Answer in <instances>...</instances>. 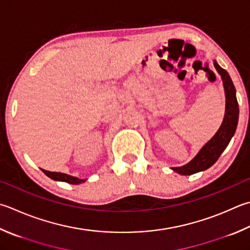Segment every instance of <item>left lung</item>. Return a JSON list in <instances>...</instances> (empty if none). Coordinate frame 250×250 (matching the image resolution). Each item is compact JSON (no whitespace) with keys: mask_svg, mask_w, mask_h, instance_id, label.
<instances>
[{"mask_svg":"<svg viewBox=\"0 0 250 250\" xmlns=\"http://www.w3.org/2000/svg\"><path fill=\"white\" fill-rule=\"evenodd\" d=\"M213 64L215 69L221 75V78H222L225 98H227L224 120L215 135L201 148L198 154L190 162L183 167H172L174 172L182 174V175H191V174L205 171V169L212 167L218 161L221 153L228 147L237 127L239 110L236 99V90H235L232 79H230L227 70L221 67L215 61Z\"/></svg>","mask_w":250,"mask_h":250,"instance_id":"8db88e82","label":"left lung"}]
</instances>
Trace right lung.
<instances>
[{
	"label": "right lung",
	"instance_id": "add662e5",
	"mask_svg": "<svg viewBox=\"0 0 250 250\" xmlns=\"http://www.w3.org/2000/svg\"><path fill=\"white\" fill-rule=\"evenodd\" d=\"M42 172H43L46 176H49L50 178H52V180L65 182V183H68V184H74V185H77V184L86 182V180H81V178L70 176V175H68V174H65V173L50 172V171H46V169H42Z\"/></svg>",
	"mask_w": 250,
	"mask_h": 250
}]
</instances>
